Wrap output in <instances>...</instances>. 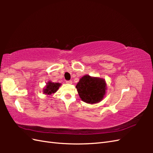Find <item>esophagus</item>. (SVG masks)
I'll return each instance as SVG.
<instances>
[{"instance_id":"obj_1","label":"esophagus","mask_w":153,"mask_h":153,"mask_svg":"<svg viewBox=\"0 0 153 153\" xmlns=\"http://www.w3.org/2000/svg\"><path fill=\"white\" fill-rule=\"evenodd\" d=\"M66 83H68V84H71V83H72V82H71V80H70V81H66Z\"/></svg>"}]
</instances>
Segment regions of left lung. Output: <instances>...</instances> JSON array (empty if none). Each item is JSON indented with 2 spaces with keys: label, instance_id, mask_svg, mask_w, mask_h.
Wrapping results in <instances>:
<instances>
[{
  "label": "left lung",
  "instance_id": "8db88e82",
  "mask_svg": "<svg viewBox=\"0 0 153 153\" xmlns=\"http://www.w3.org/2000/svg\"><path fill=\"white\" fill-rule=\"evenodd\" d=\"M80 99L88 104H96L101 101L107 89L105 79L85 75L80 78L76 86Z\"/></svg>",
  "mask_w": 153,
  "mask_h": 153
}]
</instances>
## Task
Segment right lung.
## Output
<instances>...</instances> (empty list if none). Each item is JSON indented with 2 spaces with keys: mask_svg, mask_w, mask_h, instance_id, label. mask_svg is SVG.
Wrapping results in <instances>:
<instances>
[{
  "mask_svg": "<svg viewBox=\"0 0 153 153\" xmlns=\"http://www.w3.org/2000/svg\"><path fill=\"white\" fill-rule=\"evenodd\" d=\"M61 85L62 84L60 83H54L52 82L51 81H48L44 87L43 92L47 96L53 95L58 90Z\"/></svg>",
  "mask_w": 153,
  "mask_h": 153,
  "instance_id": "obj_1",
  "label": "right lung"
}]
</instances>
